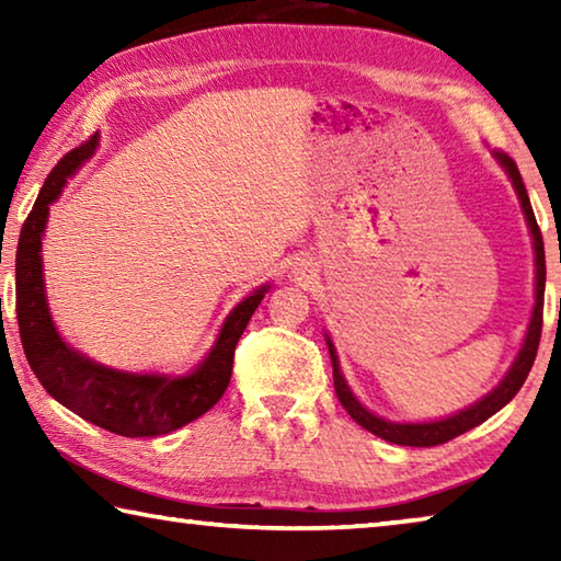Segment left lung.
Segmentation results:
<instances>
[{
  "label": "left lung",
  "mask_w": 561,
  "mask_h": 561,
  "mask_svg": "<svg viewBox=\"0 0 561 561\" xmlns=\"http://www.w3.org/2000/svg\"><path fill=\"white\" fill-rule=\"evenodd\" d=\"M495 158H497V163L505 168L507 178L512 180V187H515V193L519 197L522 213H525V217H527L531 240H535V267H537L535 311H531L525 344H522L515 364L510 366L507 376L502 378L495 391H490L485 398H480L478 403H472L470 408H465V411H460V413H455L450 417H440V421H431V423H393V421H386V417H378L371 411H366V408L356 401V396L351 393L346 378L339 368L336 348H334V344H331V339L327 336L331 366H334V388H336V396H339L341 405L346 408V413L354 417L360 428H366L368 433H374V435H378V438H383L388 443L411 445V448H433V445H443V443H448L453 438H458V435L468 433L470 428H474V425L485 423L490 415H495L500 411V408H505L512 401V398L517 396L522 383H525V378L529 376L531 364H535V356H537V348H539V336H542V311H545V277H547L545 242H542V232H539V225L535 220V213H531L529 195L525 190V183H522L517 163L507 153H502V150H497Z\"/></svg>",
  "instance_id": "left-lung-1"
}]
</instances>
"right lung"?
<instances>
[{"label": "right lung", "mask_w": 561, "mask_h": 561, "mask_svg": "<svg viewBox=\"0 0 561 561\" xmlns=\"http://www.w3.org/2000/svg\"><path fill=\"white\" fill-rule=\"evenodd\" d=\"M99 138L66 153L22 225L16 247V321L26 360L39 383L83 421L126 438H153L195 421L220 401L232 376L234 346L270 287L254 289L225 319L210 354L185 376L126 374L101 366L73 351L56 331L44 294L42 237L49 205L61 195L81 163L93 156Z\"/></svg>", "instance_id": "right-lung-1"}]
</instances>
